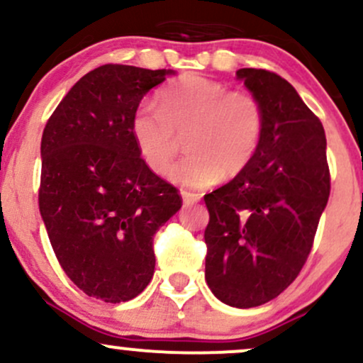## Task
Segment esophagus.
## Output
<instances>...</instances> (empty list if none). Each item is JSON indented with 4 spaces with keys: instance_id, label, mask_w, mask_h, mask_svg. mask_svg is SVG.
Listing matches in <instances>:
<instances>
[{
    "instance_id": "obj_1",
    "label": "esophagus",
    "mask_w": 363,
    "mask_h": 363,
    "mask_svg": "<svg viewBox=\"0 0 363 363\" xmlns=\"http://www.w3.org/2000/svg\"><path fill=\"white\" fill-rule=\"evenodd\" d=\"M199 199H201V194L191 193V191H182V201H184L186 205H194Z\"/></svg>"
}]
</instances>
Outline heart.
Wrapping results in <instances>:
<instances>
[{
	"label": "heart",
	"instance_id": "obj_1",
	"mask_svg": "<svg viewBox=\"0 0 363 363\" xmlns=\"http://www.w3.org/2000/svg\"><path fill=\"white\" fill-rule=\"evenodd\" d=\"M264 133L259 99L223 83L184 74L158 91V106L141 102L131 116V135L145 164L165 174L181 138L191 152L170 177L186 189H203L249 167Z\"/></svg>",
	"mask_w": 363,
	"mask_h": 363
}]
</instances>
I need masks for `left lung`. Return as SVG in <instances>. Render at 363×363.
Returning <instances> with one entry per match:
<instances>
[{
	"label": "left lung",
	"instance_id": "obj_1",
	"mask_svg": "<svg viewBox=\"0 0 363 363\" xmlns=\"http://www.w3.org/2000/svg\"><path fill=\"white\" fill-rule=\"evenodd\" d=\"M237 77L259 99L264 133L249 167L205 196V278L218 301L249 309L298 277L331 176L324 128L297 90L268 69L242 68Z\"/></svg>",
	"mask_w": 363,
	"mask_h": 363
}]
</instances>
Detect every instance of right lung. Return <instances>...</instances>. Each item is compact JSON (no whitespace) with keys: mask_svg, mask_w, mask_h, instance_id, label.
Masks as SVG:
<instances>
[{"mask_svg":"<svg viewBox=\"0 0 363 363\" xmlns=\"http://www.w3.org/2000/svg\"><path fill=\"white\" fill-rule=\"evenodd\" d=\"M169 73L99 66L74 83L43 133L39 210L52 251L69 280L104 302L147 289L153 235L182 206L131 135L136 106Z\"/></svg>","mask_w":363,"mask_h":363,"instance_id":"1","label":"right lung"}]
</instances>
